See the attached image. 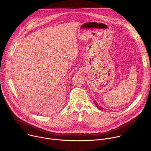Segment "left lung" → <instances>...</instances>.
Returning <instances> with one entry per match:
<instances>
[{"label":"left lung","instance_id":"8db88e82","mask_svg":"<svg viewBox=\"0 0 151 151\" xmlns=\"http://www.w3.org/2000/svg\"><path fill=\"white\" fill-rule=\"evenodd\" d=\"M94 103H95V104H96V107H97V108L99 109H100V110H101V111H104L105 110V109H104V108H103L102 107H101V106H100L97 103V102H96L94 100Z\"/></svg>","mask_w":151,"mask_h":151}]
</instances>
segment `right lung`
Returning a JSON list of instances; mask_svg holds the SVG:
<instances>
[{
	"label": "right lung",
	"instance_id": "1",
	"mask_svg": "<svg viewBox=\"0 0 151 151\" xmlns=\"http://www.w3.org/2000/svg\"><path fill=\"white\" fill-rule=\"evenodd\" d=\"M58 101H61V100H62V96H61V94H60V95L58 96Z\"/></svg>",
	"mask_w": 151,
	"mask_h": 151
}]
</instances>
